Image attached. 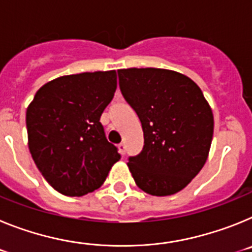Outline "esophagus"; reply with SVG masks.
Listing matches in <instances>:
<instances>
[{
    "label": "esophagus",
    "instance_id": "obj_1",
    "mask_svg": "<svg viewBox=\"0 0 252 252\" xmlns=\"http://www.w3.org/2000/svg\"><path fill=\"white\" fill-rule=\"evenodd\" d=\"M119 150L121 153V155H125L126 154V145H125V142H121L119 145Z\"/></svg>",
    "mask_w": 252,
    "mask_h": 252
}]
</instances>
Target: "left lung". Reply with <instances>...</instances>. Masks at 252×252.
I'll return each instance as SVG.
<instances>
[{
	"label": "left lung",
	"instance_id": "1",
	"mask_svg": "<svg viewBox=\"0 0 252 252\" xmlns=\"http://www.w3.org/2000/svg\"><path fill=\"white\" fill-rule=\"evenodd\" d=\"M120 88L144 131L142 151L128 159L136 186L165 197L201 171L213 137L212 108L201 88L182 73L160 68L119 69Z\"/></svg>",
	"mask_w": 252,
	"mask_h": 252
}]
</instances>
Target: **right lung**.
Wrapping results in <instances>:
<instances>
[{
	"mask_svg": "<svg viewBox=\"0 0 252 252\" xmlns=\"http://www.w3.org/2000/svg\"><path fill=\"white\" fill-rule=\"evenodd\" d=\"M116 88V70L63 75L44 84L29 104L31 157L62 194L82 197L94 192L121 159L99 122Z\"/></svg>",
	"mask_w": 252,
	"mask_h": 252,
	"instance_id": "obj_1",
	"label": "right lung"
}]
</instances>
